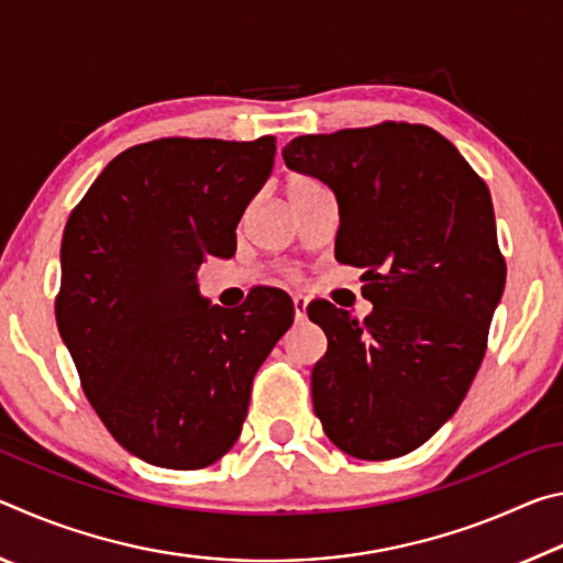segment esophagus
I'll return each mask as SVG.
<instances>
[{
  "instance_id": "esophagus-1",
  "label": "esophagus",
  "mask_w": 563,
  "mask_h": 563,
  "mask_svg": "<svg viewBox=\"0 0 563 563\" xmlns=\"http://www.w3.org/2000/svg\"><path fill=\"white\" fill-rule=\"evenodd\" d=\"M292 310H295V320H305V316H308V298H302V295H295Z\"/></svg>"
}]
</instances>
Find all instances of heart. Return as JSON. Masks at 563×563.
<instances>
[{"label": "heart", "instance_id": "heart-1", "mask_svg": "<svg viewBox=\"0 0 563 563\" xmlns=\"http://www.w3.org/2000/svg\"><path fill=\"white\" fill-rule=\"evenodd\" d=\"M318 190H325V186L320 184L318 178H312L308 174H292L285 180V198H288V203H298L302 198H308L312 194H318Z\"/></svg>", "mask_w": 563, "mask_h": 563}]
</instances>
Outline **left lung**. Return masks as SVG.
Listing matches in <instances>:
<instances>
[{"label":"left lung","mask_w":563,"mask_h":563,"mask_svg":"<svg viewBox=\"0 0 563 563\" xmlns=\"http://www.w3.org/2000/svg\"><path fill=\"white\" fill-rule=\"evenodd\" d=\"M283 158L335 190V258L365 271L373 302L365 320L310 302L328 338L312 407L342 452L395 460L456 412L487 352L507 283L489 188L422 123L298 136Z\"/></svg>","instance_id":"obj_1"}]
</instances>
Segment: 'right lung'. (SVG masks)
<instances>
[{"instance_id": "add662e5", "label": "right lung", "mask_w": 563, "mask_h": 563, "mask_svg": "<svg viewBox=\"0 0 563 563\" xmlns=\"http://www.w3.org/2000/svg\"><path fill=\"white\" fill-rule=\"evenodd\" d=\"M275 136H170L131 146L74 206L62 238L59 335L123 450L203 470L241 437L253 377L292 325V300L255 288L228 312L198 295L208 255L231 258Z\"/></svg>"}]
</instances>
